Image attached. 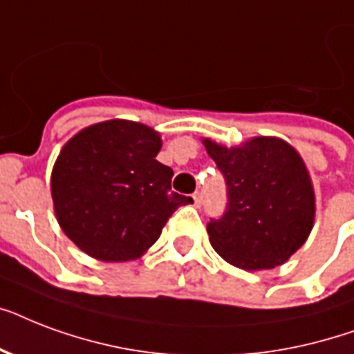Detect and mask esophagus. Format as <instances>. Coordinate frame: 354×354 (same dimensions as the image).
<instances>
[{
    "instance_id": "esophagus-1",
    "label": "esophagus",
    "mask_w": 354,
    "mask_h": 354,
    "mask_svg": "<svg viewBox=\"0 0 354 354\" xmlns=\"http://www.w3.org/2000/svg\"><path fill=\"white\" fill-rule=\"evenodd\" d=\"M193 202H194V207H200V205H202V194L194 193L193 194Z\"/></svg>"
}]
</instances>
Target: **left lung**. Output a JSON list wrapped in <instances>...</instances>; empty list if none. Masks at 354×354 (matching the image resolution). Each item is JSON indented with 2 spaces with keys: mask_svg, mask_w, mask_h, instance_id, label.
I'll return each instance as SVG.
<instances>
[{
  "mask_svg": "<svg viewBox=\"0 0 354 354\" xmlns=\"http://www.w3.org/2000/svg\"><path fill=\"white\" fill-rule=\"evenodd\" d=\"M227 183V209L207 224L211 246L242 270L285 264L314 226L316 194L305 161L290 143L257 136L226 147L202 139Z\"/></svg>",
  "mask_w": 354,
  "mask_h": 354,
  "instance_id": "8db88e82",
  "label": "left lung"
}]
</instances>
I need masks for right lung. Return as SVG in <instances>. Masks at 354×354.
Listing matches in <instances>:
<instances>
[{"label": "right lung", "mask_w": 354, "mask_h": 354, "mask_svg": "<svg viewBox=\"0 0 354 354\" xmlns=\"http://www.w3.org/2000/svg\"><path fill=\"white\" fill-rule=\"evenodd\" d=\"M160 149V132L127 119L90 124L64 145L51 196L75 246L104 263L136 261L180 205L193 204L171 191L174 172L156 160Z\"/></svg>", "instance_id": "1"}]
</instances>
